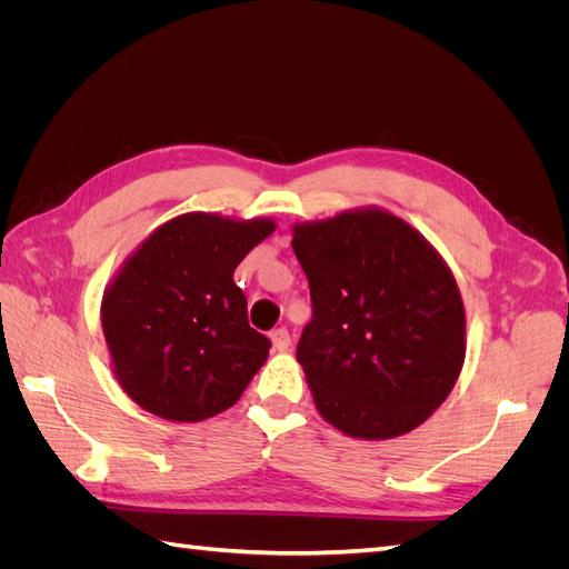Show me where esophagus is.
Wrapping results in <instances>:
<instances>
[{"mask_svg": "<svg viewBox=\"0 0 569 569\" xmlns=\"http://www.w3.org/2000/svg\"><path fill=\"white\" fill-rule=\"evenodd\" d=\"M270 339H272L274 351H287L289 343H291V337H289V332L284 330V327H280V330H274V332L270 335Z\"/></svg>", "mask_w": 569, "mask_h": 569, "instance_id": "esophagus-1", "label": "esophagus"}]
</instances>
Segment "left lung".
Instances as JSON below:
<instances>
[{
  "mask_svg": "<svg viewBox=\"0 0 569 569\" xmlns=\"http://www.w3.org/2000/svg\"><path fill=\"white\" fill-rule=\"evenodd\" d=\"M313 318L297 360L320 416L356 439L422 425L465 360V308L427 239L380 209L295 226Z\"/></svg>",
  "mask_w": 569,
  "mask_h": 569,
  "instance_id": "8db88e82",
  "label": "left lung"
}]
</instances>
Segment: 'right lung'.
<instances>
[{
    "label": "right lung",
    "mask_w": 569,
    "mask_h": 569,
    "mask_svg": "<svg viewBox=\"0 0 569 569\" xmlns=\"http://www.w3.org/2000/svg\"><path fill=\"white\" fill-rule=\"evenodd\" d=\"M274 230L268 218L184 213L137 249L101 301L113 370L130 399L163 420L199 422L237 403L270 339L232 280Z\"/></svg>",
    "instance_id": "right-lung-1"
}]
</instances>
